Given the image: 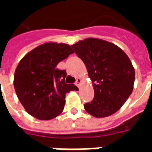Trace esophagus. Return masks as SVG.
<instances>
[{"label":"esophagus","mask_w":152,"mask_h":152,"mask_svg":"<svg viewBox=\"0 0 152 152\" xmlns=\"http://www.w3.org/2000/svg\"><path fill=\"white\" fill-rule=\"evenodd\" d=\"M80 83H81V79H80V78H76L75 85H76L77 87H80Z\"/></svg>","instance_id":"obj_1"}]
</instances>
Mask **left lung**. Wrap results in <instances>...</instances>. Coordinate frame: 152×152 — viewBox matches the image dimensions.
<instances>
[{"mask_svg":"<svg viewBox=\"0 0 152 152\" xmlns=\"http://www.w3.org/2000/svg\"><path fill=\"white\" fill-rule=\"evenodd\" d=\"M86 64L94 89V98L84 104L97 118L114 114L123 106L134 89V68L121 48L106 40L87 38L72 45Z\"/></svg>","mask_w":152,"mask_h":152,"instance_id":"left-lung-1","label":"left lung"}]
</instances>
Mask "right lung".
Here are the masks:
<instances>
[{"instance_id": "right-lung-1", "label": "right lung", "mask_w": 152, "mask_h": 152, "mask_svg": "<svg viewBox=\"0 0 152 152\" xmlns=\"http://www.w3.org/2000/svg\"><path fill=\"white\" fill-rule=\"evenodd\" d=\"M73 50L63 43H45L27 53L18 63L14 86L19 101L29 114L39 120H51L63 111L65 95L77 90L74 84H66L65 70L58 63Z\"/></svg>"}]
</instances>
